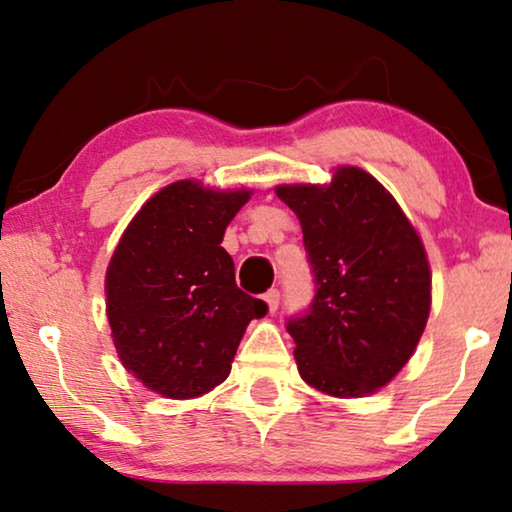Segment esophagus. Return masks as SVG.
I'll return each mask as SVG.
<instances>
[{"instance_id": "34e87169", "label": "esophagus", "mask_w": 512, "mask_h": 512, "mask_svg": "<svg viewBox=\"0 0 512 512\" xmlns=\"http://www.w3.org/2000/svg\"><path fill=\"white\" fill-rule=\"evenodd\" d=\"M264 303L269 312H276L278 310V303H280V292L278 289H269V292L264 294Z\"/></svg>"}]
</instances>
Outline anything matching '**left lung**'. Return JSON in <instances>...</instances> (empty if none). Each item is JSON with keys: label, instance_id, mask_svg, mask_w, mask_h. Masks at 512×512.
Instances as JSON below:
<instances>
[{"label": "left lung", "instance_id": "left-lung-1", "mask_svg": "<svg viewBox=\"0 0 512 512\" xmlns=\"http://www.w3.org/2000/svg\"><path fill=\"white\" fill-rule=\"evenodd\" d=\"M315 273L310 312L292 319L301 379L331 398H365L414 356L432 308L421 234L395 197L354 165L329 183H280Z\"/></svg>", "mask_w": 512, "mask_h": 512}]
</instances>
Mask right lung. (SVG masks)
I'll return each mask as SVG.
<instances>
[{"instance_id":"add662e5","label":"right lung","mask_w":512,"mask_h":512,"mask_svg":"<svg viewBox=\"0 0 512 512\" xmlns=\"http://www.w3.org/2000/svg\"><path fill=\"white\" fill-rule=\"evenodd\" d=\"M253 188L181 179L151 195L110 257L105 315L117 356L149 391L193 400L230 377L250 319L266 303L243 294L220 246Z\"/></svg>"}]
</instances>
